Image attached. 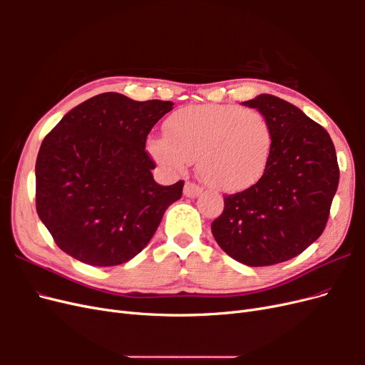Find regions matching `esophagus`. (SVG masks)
<instances>
[{
  "label": "esophagus",
  "mask_w": 365,
  "mask_h": 365,
  "mask_svg": "<svg viewBox=\"0 0 365 365\" xmlns=\"http://www.w3.org/2000/svg\"><path fill=\"white\" fill-rule=\"evenodd\" d=\"M202 193V189L197 184H195V182H185V185H184V195L187 196V197H197Z\"/></svg>",
  "instance_id": "obj_1"
}]
</instances>
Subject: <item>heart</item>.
<instances>
[{"instance_id":"1","label":"heart","mask_w":365,"mask_h":365,"mask_svg":"<svg viewBox=\"0 0 365 365\" xmlns=\"http://www.w3.org/2000/svg\"><path fill=\"white\" fill-rule=\"evenodd\" d=\"M165 137H150L148 152L165 170H184L197 158L201 180L222 192H242L262 180L274 149L268 120L237 105H190L164 123Z\"/></svg>"}]
</instances>
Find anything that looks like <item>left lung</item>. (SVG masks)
Listing matches in <instances>:
<instances>
[{"mask_svg":"<svg viewBox=\"0 0 365 365\" xmlns=\"http://www.w3.org/2000/svg\"><path fill=\"white\" fill-rule=\"evenodd\" d=\"M242 105L268 120L272 157L259 182L224 197L212 233L230 257L269 267L322 236L339 181L336 152L327 130L283 98L260 94Z\"/></svg>","mask_w":365,"mask_h":365,"instance_id":"8db88e82","label":"left lung"}]
</instances>
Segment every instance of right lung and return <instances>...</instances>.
<instances>
[{"mask_svg":"<svg viewBox=\"0 0 365 365\" xmlns=\"http://www.w3.org/2000/svg\"><path fill=\"white\" fill-rule=\"evenodd\" d=\"M172 106L103 93L73 108L43 138L36 212L63 252L93 267H115L149 244L184 187L157 184L145 149Z\"/></svg>","mask_w":365,"mask_h":365,"instance_id":"add662e5","label":"right lung"}]
</instances>
